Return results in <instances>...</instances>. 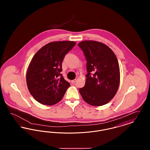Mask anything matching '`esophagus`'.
I'll list each match as a JSON object with an SVG mask.
<instances>
[{
  "mask_svg": "<svg viewBox=\"0 0 150 150\" xmlns=\"http://www.w3.org/2000/svg\"><path fill=\"white\" fill-rule=\"evenodd\" d=\"M76 79H74V80H71V83H74L75 82H76Z\"/></svg>",
  "mask_w": 150,
  "mask_h": 150,
  "instance_id": "esophagus-1",
  "label": "esophagus"
}]
</instances>
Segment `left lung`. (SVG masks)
Masks as SVG:
<instances>
[{
	"label": "left lung",
	"mask_w": 150,
	"mask_h": 150,
	"mask_svg": "<svg viewBox=\"0 0 150 150\" xmlns=\"http://www.w3.org/2000/svg\"><path fill=\"white\" fill-rule=\"evenodd\" d=\"M78 45L86 56L88 72L85 86L79 89V92L92 106L106 105L114 98L120 84L117 57L111 48L99 42L85 40Z\"/></svg>",
	"instance_id": "left-lung-1"
}]
</instances>
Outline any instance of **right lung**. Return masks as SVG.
<instances>
[{"label":"right lung","mask_w":150,"mask_h":150,"mask_svg":"<svg viewBox=\"0 0 150 150\" xmlns=\"http://www.w3.org/2000/svg\"><path fill=\"white\" fill-rule=\"evenodd\" d=\"M76 44L72 41L50 42L33 57L26 72V83L30 93L40 103L53 105L62 99L70 84L60 73L62 62Z\"/></svg>","instance_id":"add662e5"}]
</instances>
